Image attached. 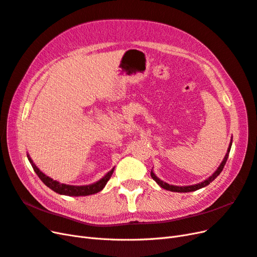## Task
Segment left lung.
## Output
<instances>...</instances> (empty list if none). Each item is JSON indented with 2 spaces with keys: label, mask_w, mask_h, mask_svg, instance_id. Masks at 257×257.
Here are the masks:
<instances>
[{
  "label": "left lung",
  "mask_w": 257,
  "mask_h": 257,
  "mask_svg": "<svg viewBox=\"0 0 257 257\" xmlns=\"http://www.w3.org/2000/svg\"><path fill=\"white\" fill-rule=\"evenodd\" d=\"M231 143H232V141L230 142V145H229V148H228V150H227V153H226V155H225V158H224L223 162L221 163V165L219 166V168L216 169V172H215L211 177H209V178L207 179V180H205L204 182H200V183H198V184H195V185H190V186H177V185H170V184H168V183H166V182H164V181L160 180V179H159L157 176L154 175V173L152 172V170H151V177H152L153 180L161 186V188L165 189V190H168V191H172V192H180V193H185V192H193V191L199 190V189H201V188H205L206 185H208V184L211 183V182L214 180V179L221 174V172L223 170V168H224L225 164H226V161H227V159H228V153H229V151H230Z\"/></svg>",
  "instance_id": "1"
}]
</instances>
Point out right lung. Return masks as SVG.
Segmentation results:
<instances>
[{
  "mask_svg": "<svg viewBox=\"0 0 257 257\" xmlns=\"http://www.w3.org/2000/svg\"><path fill=\"white\" fill-rule=\"evenodd\" d=\"M28 159L32 165L34 172L36 173V175L40 177L41 180L48 186L49 189H51L52 191H54L56 193L61 194V195H68V196H85V195H91V194H95L97 192H100L104 186L106 185V183L109 180L114 168H112L109 173H108L105 177H103L100 180H98L97 182L93 183V184H89V185H68V184H64V183H60L56 180H53L50 177L46 176L44 173H42L40 169L36 167V165L33 163V161L31 160V158L29 157L28 154Z\"/></svg>",
  "mask_w": 257,
  "mask_h": 257,
  "instance_id": "right-lung-1",
  "label": "right lung"
}]
</instances>
